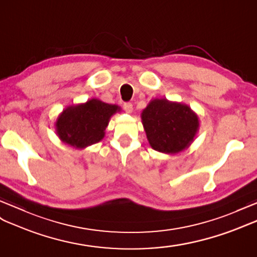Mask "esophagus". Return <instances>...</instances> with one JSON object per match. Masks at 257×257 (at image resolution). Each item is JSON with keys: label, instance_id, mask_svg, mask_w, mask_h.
I'll list each match as a JSON object with an SVG mask.
<instances>
[{"label": "esophagus", "instance_id": "1", "mask_svg": "<svg viewBox=\"0 0 257 257\" xmlns=\"http://www.w3.org/2000/svg\"><path fill=\"white\" fill-rule=\"evenodd\" d=\"M123 108H124V110L127 112V113H131V112L133 111V104L131 103V102H125L124 104H123Z\"/></svg>", "mask_w": 257, "mask_h": 257}]
</instances>
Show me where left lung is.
Here are the masks:
<instances>
[{
  "label": "left lung",
  "instance_id": "left-lung-1",
  "mask_svg": "<svg viewBox=\"0 0 257 257\" xmlns=\"http://www.w3.org/2000/svg\"><path fill=\"white\" fill-rule=\"evenodd\" d=\"M148 142L155 150L178 154L190 146L198 128V118L185 104L155 99L142 113Z\"/></svg>",
  "mask_w": 257,
  "mask_h": 257
}]
</instances>
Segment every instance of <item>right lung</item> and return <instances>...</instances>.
<instances>
[{
	"mask_svg": "<svg viewBox=\"0 0 257 257\" xmlns=\"http://www.w3.org/2000/svg\"><path fill=\"white\" fill-rule=\"evenodd\" d=\"M116 111H120L117 105L104 103L98 99L67 107L56 121V133L68 145L85 148L103 139L109 118Z\"/></svg>",
	"mask_w": 257,
	"mask_h": 257,
	"instance_id": "obj_1",
	"label": "right lung"
}]
</instances>
